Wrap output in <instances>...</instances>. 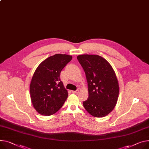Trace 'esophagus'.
Masks as SVG:
<instances>
[{"instance_id": "obj_1", "label": "esophagus", "mask_w": 149, "mask_h": 149, "mask_svg": "<svg viewBox=\"0 0 149 149\" xmlns=\"http://www.w3.org/2000/svg\"><path fill=\"white\" fill-rule=\"evenodd\" d=\"M72 92L73 93H76V94H78V93H79V91H78V90H77V91H72Z\"/></svg>"}]
</instances>
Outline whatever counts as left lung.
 Returning <instances> with one entry per match:
<instances>
[{
    "instance_id": "left-lung-1",
    "label": "left lung",
    "mask_w": 149,
    "mask_h": 149,
    "mask_svg": "<svg viewBox=\"0 0 149 149\" xmlns=\"http://www.w3.org/2000/svg\"><path fill=\"white\" fill-rule=\"evenodd\" d=\"M83 67L88 83V99L83 102L86 111L96 117L107 116L115 107L119 86L111 65L98 55L77 56Z\"/></svg>"
}]
</instances>
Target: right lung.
<instances>
[{"mask_svg":"<svg viewBox=\"0 0 149 149\" xmlns=\"http://www.w3.org/2000/svg\"><path fill=\"white\" fill-rule=\"evenodd\" d=\"M67 54H56L46 58L35 70L30 84L32 105L38 113L48 116L62 108L68 96L61 72L72 60Z\"/></svg>","mask_w":149,"mask_h":149,"instance_id":"1","label":"right lung"}]
</instances>
